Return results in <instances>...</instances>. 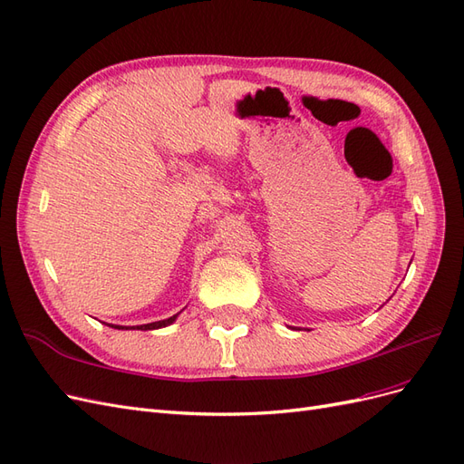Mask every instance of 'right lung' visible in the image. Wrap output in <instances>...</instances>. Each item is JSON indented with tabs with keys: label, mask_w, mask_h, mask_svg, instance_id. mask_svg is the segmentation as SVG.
Returning a JSON list of instances; mask_svg holds the SVG:
<instances>
[{
	"label": "right lung",
	"mask_w": 464,
	"mask_h": 464,
	"mask_svg": "<svg viewBox=\"0 0 464 464\" xmlns=\"http://www.w3.org/2000/svg\"><path fill=\"white\" fill-rule=\"evenodd\" d=\"M179 314H176V315H172V317H168V319H162V321H154V323H147V325H135V327H123V325H110V327H114V329H137V331H152V329H160V327H168V325H172V323L176 321V317H178Z\"/></svg>",
	"instance_id": "right-lung-1"
}]
</instances>
